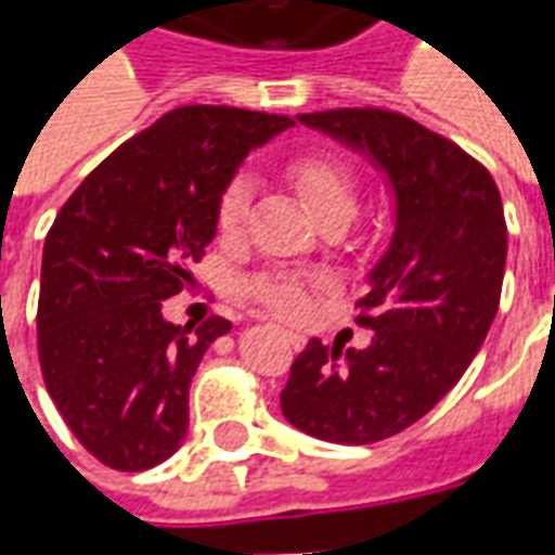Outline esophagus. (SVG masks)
I'll return each mask as SVG.
<instances>
[{"label":"esophagus","instance_id":"34e87169","mask_svg":"<svg viewBox=\"0 0 555 555\" xmlns=\"http://www.w3.org/2000/svg\"><path fill=\"white\" fill-rule=\"evenodd\" d=\"M282 336H285V341H288V345H291V348H294V350H300V348H302V341H306V338H302L300 333H288V330H285Z\"/></svg>","mask_w":555,"mask_h":555}]
</instances>
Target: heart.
<instances>
[{
  "label": "heart",
  "mask_w": 555,
  "mask_h": 555,
  "mask_svg": "<svg viewBox=\"0 0 555 555\" xmlns=\"http://www.w3.org/2000/svg\"><path fill=\"white\" fill-rule=\"evenodd\" d=\"M291 186L300 193L306 207L318 222H345L357 217L360 207V181L348 163L330 154H300L285 166ZM253 205V178L234 175L217 202V229L222 237H237L246 229ZM253 294L282 318H302L309 312V291L297 276L267 273L253 282Z\"/></svg>",
  "instance_id": "1"
}]
</instances>
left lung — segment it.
<instances>
[{
  "label": "left lung",
  "mask_w": 555,
  "mask_h": 555,
  "mask_svg": "<svg viewBox=\"0 0 555 555\" xmlns=\"http://www.w3.org/2000/svg\"><path fill=\"white\" fill-rule=\"evenodd\" d=\"M297 118L365 154L396 193V234L357 302L372 345L341 351L312 338L279 398L302 434L365 446L425 416L485 345L500 309L505 214L490 171L408 115L353 106Z\"/></svg>",
  "instance_id": "left-lung-1"
}]
</instances>
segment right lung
<instances>
[{"instance_id": "1", "label": "right lung", "mask_w": 555, "mask_h": 555, "mask_svg": "<svg viewBox=\"0 0 555 555\" xmlns=\"http://www.w3.org/2000/svg\"><path fill=\"white\" fill-rule=\"evenodd\" d=\"M288 115L181 106L115 147L67 198L43 243L38 360L47 392L101 464L139 473L181 449L190 384L231 321L178 326L181 294L217 234V202Z\"/></svg>"}]
</instances>
